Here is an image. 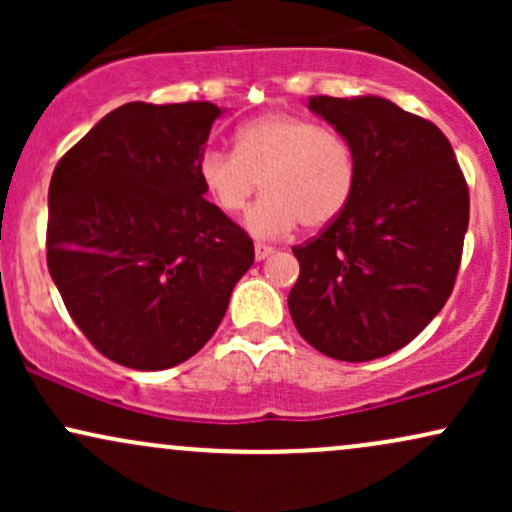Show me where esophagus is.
I'll return each instance as SVG.
<instances>
[{
    "label": "esophagus",
    "instance_id": "esophagus-1",
    "mask_svg": "<svg viewBox=\"0 0 512 512\" xmlns=\"http://www.w3.org/2000/svg\"><path fill=\"white\" fill-rule=\"evenodd\" d=\"M269 255H274V248H269V245H262V243H257L255 245V260H267Z\"/></svg>",
    "mask_w": 512,
    "mask_h": 512
}]
</instances>
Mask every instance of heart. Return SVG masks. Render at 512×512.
Returning a JSON list of instances; mask_svg holds the SVG:
<instances>
[{
  "mask_svg": "<svg viewBox=\"0 0 512 512\" xmlns=\"http://www.w3.org/2000/svg\"><path fill=\"white\" fill-rule=\"evenodd\" d=\"M204 195L223 214H240L262 180L264 197L245 216L250 236L274 240L298 223L325 228L346 209L358 161L342 134L289 113L245 122L233 151L207 149L197 161Z\"/></svg>",
  "mask_w": 512,
  "mask_h": 512,
  "instance_id": "obj_1",
  "label": "heart"
}]
</instances>
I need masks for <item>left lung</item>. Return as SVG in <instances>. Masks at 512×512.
<instances>
[{
    "mask_svg": "<svg viewBox=\"0 0 512 512\" xmlns=\"http://www.w3.org/2000/svg\"><path fill=\"white\" fill-rule=\"evenodd\" d=\"M308 110L354 146L349 204L293 248L289 293L301 337L337 361H373L409 344L448 301L469 223V192L433 122L387 98L310 96Z\"/></svg>",
    "mask_w": 512,
    "mask_h": 512,
    "instance_id": "8db88e82",
    "label": "left lung"
}]
</instances>
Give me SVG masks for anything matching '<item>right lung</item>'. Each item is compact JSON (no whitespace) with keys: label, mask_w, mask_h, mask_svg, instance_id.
<instances>
[{"label":"right lung","mask_w":512,"mask_h":512,"mask_svg":"<svg viewBox=\"0 0 512 512\" xmlns=\"http://www.w3.org/2000/svg\"><path fill=\"white\" fill-rule=\"evenodd\" d=\"M221 115L207 101L120 105L52 173L50 276L88 342L127 368L195 356L255 262L197 178Z\"/></svg>","instance_id":"obj_1"}]
</instances>
